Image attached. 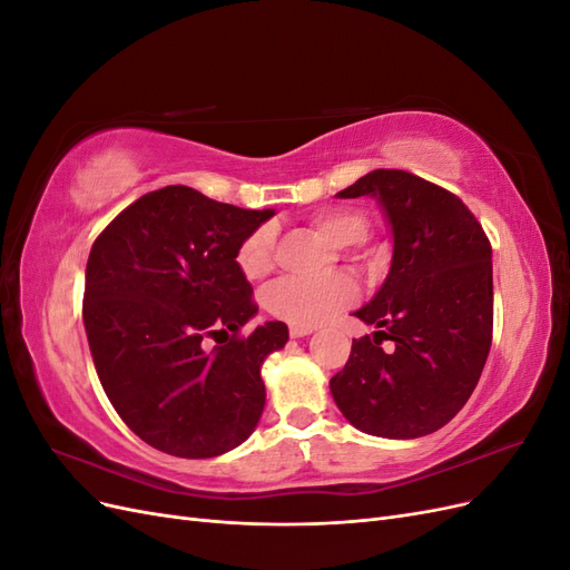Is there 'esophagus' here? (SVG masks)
I'll return each instance as SVG.
<instances>
[{"instance_id":"1","label":"esophagus","mask_w":570,"mask_h":570,"mask_svg":"<svg viewBox=\"0 0 570 570\" xmlns=\"http://www.w3.org/2000/svg\"><path fill=\"white\" fill-rule=\"evenodd\" d=\"M314 333V327H306V325H289V335L292 337H306V335H312Z\"/></svg>"}]
</instances>
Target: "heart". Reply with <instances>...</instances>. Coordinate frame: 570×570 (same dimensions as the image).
I'll return each instance as SVG.
<instances>
[{
	"instance_id": "b5f03b06",
	"label": "heart",
	"mask_w": 570,
	"mask_h": 570,
	"mask_svg": "<svg viewBox=\"0 0 570 570\" xmlns=\"http://www.w3.org/2000/svg\"><path fill=\"white\" fill-rule=\"evenodd\" d=\"M316 230L335 247L361 245L368 237V218L350 209H331L321 212L314 218ZM275 254V226L264 223L243 237L237 245V266L247 278H262L273 266ZM356 299V287L347 278H287L275 281L264 295L268 314L281 318L289 325L314 327L335 316L342 308H347Z\"/></svg>"
}]
</instances>
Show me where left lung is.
I'll use <instances>...</instances> for the list:
<instances>
[{"instance_id": "8db88e82", "label": "left lung", "mask_w": 570, "mask_h": 570, "mask_svg": "<svg viewBox=\"0 0 570 570\" xmlns=\"http://www.w3.org/2000/svg\"><path fill=\"white\" fill-rule=\"evenodd\" d=\"M373 197L392 233L387 278L354 312L375 333L331 377L342 416L387 440L435 433L469 402L492 344V247L456 195L396 168L337 193ZM383 338L393 342L385 353Z\"/></svg>"}]
</instances>
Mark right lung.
<instances>
[{"label": "right lung", "instance_id": "add662e5", "mask_svg": "<svg viewBox=\"0 0 570 570\" xmlns=\"http://www.w3.org/2000/svg\"><path fill=\"white\" fill-rule=\"evenodd\" d=\"M273 209H239L187 185L132 202L105 228L85 271L82 323L99 383L154 450L209 459L243 444L262 419V366L285 347L258 308L237 245ZM219 344L209 351L205 337Z\"/></svg>", "mask_w": 570, "mask_h": 570}]
</instances>
